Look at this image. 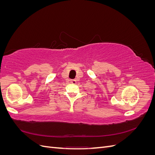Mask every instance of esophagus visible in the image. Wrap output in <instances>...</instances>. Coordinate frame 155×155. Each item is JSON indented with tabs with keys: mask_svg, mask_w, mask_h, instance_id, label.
Here are the masks:
<instances>
[{
	"mask_svg": "<svg viewBox=\"0 0 155 155\" xmlns=\"http://www.w3.org/2000/svg\"><path fill=\"white\" fill-rule=\"evenodd\" d=\"M70 83H71L72 84H74V85H75V84L77 83V81L76 79H72V80H70Z\"/></svg>",
	"mask_w": 155,
	"mask_h": 155,
	"instance_id": "obj_1",
	"label": "esophagus"
}]
</instances>
